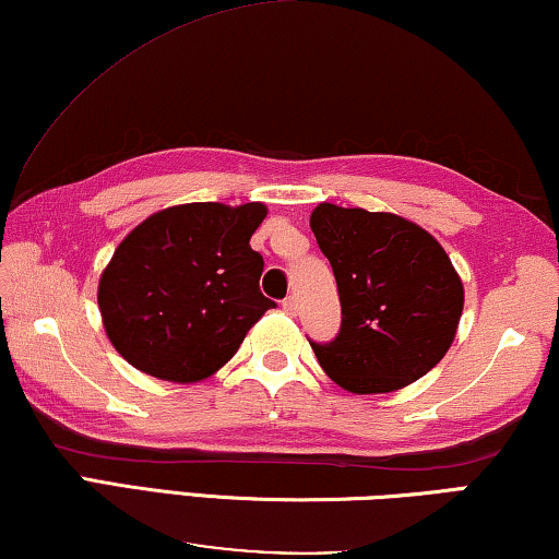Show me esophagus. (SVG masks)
Returning a JSON list of instances; mask_svg holds the SVG:
<instances>
[{
	"label": "esophagus",
	"instance_id": "34e87169",
	"mask_svg": "<svg viewBox=\"0 0 559 559\" xmlns=\"http://www.w3.org/2000/svg\"><path fill=\"white\" fill-rule=\"evenodd\" d=\"M283 311H286L288 316H296V313H298V300H296V296L283 298Z\"/></svg>",
	"mask_w": 559,
	"mask_h": 559
}]
</instances>
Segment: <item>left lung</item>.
<instances>
[{
    "label": "left lung",
    "instance_id": "8db88e82",
    "mask_svg": "<svg viewBox=\"0 0 559 559\" xmlns=\"http://www.w3.org/2000/svg\"><path fill=\"white\" fill-rule=\"evenodd\" d=\"M316 241L341 296V331L313 343L318 362L345 391L393 393L445 356L463 316V281L425 228L395 214L321 203Z\"/></svg>",
    "mask_w": 559,
    "mask_h": 559
}]
</instances>
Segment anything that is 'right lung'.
Instances as JSON below:
<instances>
[{"mask_svg":"<svg viewBox=\"0 0 559 559\" xmlns=\"http://www.w3.org/2000/svg\"><path fill=\"white\" fill-rule=\"evenodd\" d=\"M263 203H183L148 216L114 251L99 281L106 335L141 373L197 383L234 358L273 308L259 288L251 236Z\"/></svg>","mask_w":559,"mask_h":559,"instance_id":"right-lung-1","label":"right lung"}]
</instances>
